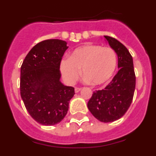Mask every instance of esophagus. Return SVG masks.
Here are the masks:
<instances>
[{
  "mask_svg": "<svg viewBox=\"0 0 156 156\" xmlns=\"http://www.w3.org/2000/svg\"><path fill=\"white\" fill-rule=\"evenodd\" d=\"M81 90V88H79V87H75V93H78L80 90Z\"/></svg>",
  "mask_w": 156,
  "mask_h": 156,
  "instance_id": "34e87169",
  "label": "esophagus"
}]
</instances>
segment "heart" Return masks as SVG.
Returning a JSON list of instances; mask_svg holds the SVG:
<instances>
[{
  "label": "heart",
  "mask_w": 156,
  "mask_h": 156,
  "mask_svg": "<svg viewBox=\"0 0 156 156\" xmlns=\"http://www.w3.org/2000/svg\"><path fill=\"white\" fill-rule=\"evenodd\" d=\"M117 67V56L108 47L87 44L78 47L60 62V72L68 84H73L82 75L93 85L105 84L112 77Z\"/></svg>",
  "instance_id": "obj_1"
}]
</instances>
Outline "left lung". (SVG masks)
I'll list each match as a JSON object with an SVG mask.
<instances>
[{
    "instance_id": "8db88e82",
    "label": "left lung",
    "mask_w": 156,
    "mask_h": 156,
    "mask_svg": "<svg viewBox=\"0 0 156 156\" xmlns=\"http://www.w3.org/2000/svg\"><path fill=\"white\" fill-rule=\"evenodd\" d=\"M118 56V73L101 90L94 92L87 103L91 114L102 122H112L122 117L131 104L136 85L133 58L115 38L104 36Z\"/></svg>"
}]
</instances>
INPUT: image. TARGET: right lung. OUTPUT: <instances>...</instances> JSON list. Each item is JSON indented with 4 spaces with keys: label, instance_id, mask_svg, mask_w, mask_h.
<instances>
[{
    "label": "right lung",
    "instance_id": "add662e5",
    "mask_svg": "<svg viewBox=\"0 0 156 156\" xmlns=\"http://www.w3.org/2000/svg\"><path fill=\"white\" fill-rule=\"evenodd\" d=\"M68 48L65 41H43L31 48L22 64L21 97L30 115L42 125L59 123L75 94V88L60 81V62Z\"/></svg>",
    "mask_w": 156,
    "mask_h": 156
}]
</instances>
